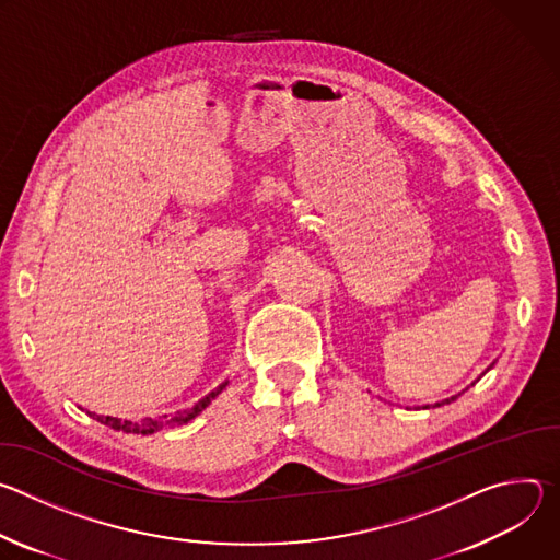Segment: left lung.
Returning a JSON list of instances; mask_svg holds the SVG:
<instances>
[{
	"instance_id": "8db88e82",
	"label": "left lung",
	"mask_w": 560,
	"mask_h": 560,
	"mask_svg": "<svg viewBox=\"0 0 560 560\" xmlns=\"http://www.w3.org/2000/svg\"><path fill=\"white\" fill-rule=\"evenodd\" d=\"M492 365H494V363H492ZM492 365H490V368H492ZM490 368H488V370H490ZM454 398H456V396H452V398H445V401H441V404H434V408H441L443 404H450V401H454Z\"/></svg>"
}]
</instances>
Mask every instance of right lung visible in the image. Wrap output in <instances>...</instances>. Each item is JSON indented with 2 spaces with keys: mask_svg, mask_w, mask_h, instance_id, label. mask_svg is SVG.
Wrapping results in <instances>:
<instances>
[{
  "mask_svg": "<svg viewBox=\"0 0 560 560\" xmlns=\"http://www.w3.org/2000/svg\"><path fill=\"white\" fill-rule=\"evenodd\" d=\"M228 385V381L225 383H221L214 392H210V394H206L201 401H197L190 410H184V412H177L171 421H152V419H141V421H121V419H113V417H102V415H95V412H89L93 419H97L100 423H104V425H108V428H113V430H117V432H128V434H152V432H156V430H162L164 425H184V423H188V421H192L201 410H206L208 408V404L212 401V398L223 389Z\"/></svg>",
  "mask_w": 560,
  "mask_h": 560,
  "instance_id": "obj_1",
  "label": "right lung"
}]
</instances>
